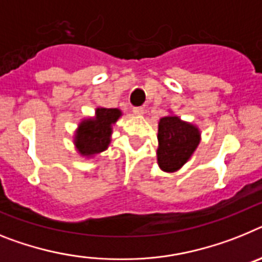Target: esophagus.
<instances>
[{"mask_svg":"<svg viewBox=\"0 0 262 262\" xmlns=\"http://www.w3.org/2000/svg\"><path fill=\"white\" fill-rule=\"evenodd\" d=\"M133 113L136 116H142L145 113V108H142V106H136V108H133Z\"/></svg>","mask_w":262,"mask_h":262,"instance_id":"1","label":"esophagus"}]
</instances>
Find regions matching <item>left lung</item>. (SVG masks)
Listing matches in <instances>:
<instances>
[{
    "mask_svg": "<svg viewBox=\"0 0 262 262\" xmlns=\"http://www.w3.org/2000/svg\"><path fill=\"white\" fill-rule=\"evenodd\" d=\"M200 142L196 125L183 121L175 115L165 116L158 122L157 161L159 169L175 172L192 157Z\"/></svg>",
    "mask_w": 262,
    "mask_h": 262,
    "instance_id": "left-lung-1",
    "label": "left lung"
}]
</instances>
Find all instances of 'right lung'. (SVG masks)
<instances>
[{"mask_svg": "<svg viewBox=\"0 0 262 262\" xmlns=\"http://www.w3.org/2000/svg\"><path fill=\"white\" fill-rule=\"evenodd\" d=\"M122 116L118 108H96L95 116L83 118L74 134L75 149L81 157L92 158L108 149L113 125Z\"/></svg>", "mask_w": 262, "mask_h": 262, "instance_id": "obj_1", "label": "right lung"}]
</instances>
